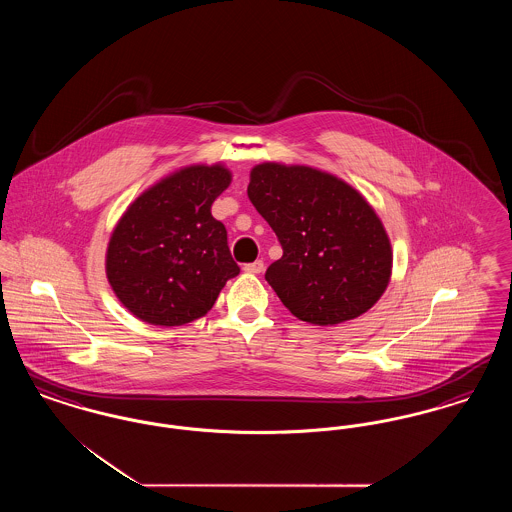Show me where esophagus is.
Here are the masks:
<instances>
[{
    "label": "esophagus",
    "instance_id": "34e87169",
    "mask_svg": "<svg viewBox=\"0 0 512 512\" xmlns=\"http://www.w3.org/2000/svg\"><path fill=\"white\" fill-rule=\"evenodd\" d=\"M245 272L249 274H261L265 270V263L263 261H255V263H247L244 267Z\"/></svg>",
    "mask_w": 512,
    "mask_h": 512
}]
</instances>
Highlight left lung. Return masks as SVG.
<instances>
[{
    "label": "left lung",
    "mask_w": 512,
    "mask_h": 512,
    "mask_svg": "<svg viewBox=\"0 0 512 512\" xmlns=\"http://www.w3.org/2000/svg\"><path fill=\"white\" fill-rule=\"evenodd\" d=\"M247 195L282 245L265 278L293 317L334 326L361 317L386 292L390 238L353 186L313 167L261 163Z\"/></svg>",
    "instance_id": "8db88e82"
}]
</instances>
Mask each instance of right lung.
<instances>
[{"label":"right lung","instance_id":"right-lung-1","mask_svg":"<svg viewBox=\"0 0 512 512\" xmlns=\"http://www.w3.org/2000/svg\"><path fill=\"white\" fill-rule=\"evenodd\" d=\"M232 182L224 165H192L138 195L117 222L105 255L122 305L153 326H182L211 311L240 274L211 205Z\"/></svg>","mask_w":512,"mask_h":512}]
</instances>
